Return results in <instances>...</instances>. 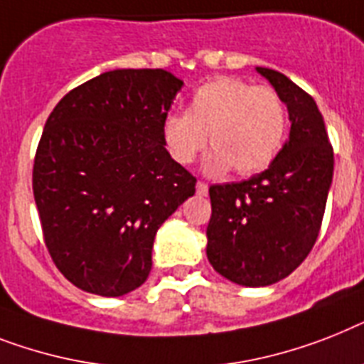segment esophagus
<instances>
[{"instance_id": "1", "label": "esophagus", "mask_w": 364, "mask_h": 364, "mask_svg": "<svg viewBox=\"0 0 364 364\" xmlns=\"http://www.w3.org/2000/svg\"><path fill=\"white\" fill-rule=\"evenodd\" d=\"M208 191H209L208 183H203V181L196 183V192L200 194V196H205V194H208Z\"/></svg>"}]
</instances>
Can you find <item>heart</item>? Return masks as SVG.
Segmentation results:
<instances>
[{
    "label": "heart",
    "mask_w": 364,
    "mask_h": 364,
    "mask_svg": "<svg viewBox=\"0 0 364 364\" xmlns=\"http://www.w3.org/2000/svg\"><path fill=\"white\" fill-rule=\"evenodd\" d=\"M288 112L269 85H254L237 76H218L198 87L187 112H172L162 121L164 146L173 161L191 164L209 144V173L252 176L271 164L282 149Z\"/></svg>",
    "instance_id": "heart-1"
}]
</instances>
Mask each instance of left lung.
<instances>
[{"label":"left lung","mask_w":364,"mask_h":364,"mask_svg":"<svg viewBox=\"0 0 364 364\" xmlns=\"http://www.w3.org/2000/svg\"><path fill=\"white\" fill-rule=\"evenodd\" d=\"M288 106L289 140L267 170L211 185L208 259L224 279L269 286L299 267L314 247L333 181V146L314 99L279 70L258 67Z\"/></svg>","instance_id":"left-lung-1"}]
</instances>
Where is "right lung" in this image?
Instances as JSON below:
<instances>
[{"label":"right lung","instance_id":"obj_1","mask_svg":"<svg viewBox=\"0 0 364 364\" xmlns=\"http://www.w3.org/2000/svg\"><path fill=\"white\" fill-rule=\"evenodd\" d=\"M181 85L162 69L108 70L48 115L33 196L44 245L76 288L119 297L144 284L156 230L196 191L162 138Z\"/></svg>","mask_w":364,"mask_h":364}]
</instances>
